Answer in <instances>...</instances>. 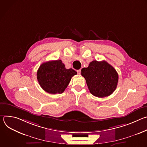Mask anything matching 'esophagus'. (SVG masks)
Wrapping results in <instances>:
<instances>
[{
    "label": "esophagus",
    "instance_id": "esophagus-1",
    "mask_svg": "<svg viewBox=\"0 0 147 147\" xmlns=\"http://www.w3.org/2000/svg\"><path fill=\"white\" fill-rule=\"evenodd\" d=\"M77 74H81V70H78L77 71Z\"/></svg>",
    "mask_w": 147,
    "mask_h": 147
}]
</instances>
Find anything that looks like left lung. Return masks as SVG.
<instances>
[{
    "mask_svg": "<svg viewBox=\"0 0 147 147\" xmlns=\"http://www.w3.org/2000/svg\"><path fill=\"white\" fill-rule=\"evenodd\" d=\"M90 92L95 96L103 98L116 90L119 76L113 66L106 61L93 60L88 67L81 69Z\"/></svg>",
    "mask_w": 147,
    "mask_h": 147,
    "instance_id": "8db88e82",
    "label": "left lung"
}]
</instances>
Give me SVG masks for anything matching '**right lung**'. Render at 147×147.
I'll list each match as a JSON object with an SVG mask.
<instances>
[{"instance_id":"right-lung-1","label":"right lung","mask_w":147,"mask_h":147,"mask_svg":"<svg viewBox=\"0 0 147 147\" xmlns=\"http://www.w3.org/2000/svg\"><path fill=\"white\" fill-rule=\"evenodd\" d=\"M77 74L72 69H67L61 60L49 61L42 64L36 73L40 86L51 94L63 92L68 86L71 77Z\"/></svg>"}]
</instances>
